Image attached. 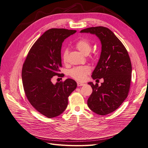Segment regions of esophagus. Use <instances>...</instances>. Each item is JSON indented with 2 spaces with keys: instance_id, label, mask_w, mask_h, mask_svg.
I'll return each mask as SVG.
<instances>
[{
  "instance_id": "esophagus-1",
  "label": "esophagus",
  "mask_w": 148,
  "mask_h": 148,
  "mask_svg": "<svg viewBox=\"0 0 148 148\" xmlns=\"http://www.w3.org/2000/svg\"><path fill=\"white\" fill-rule=\"evenodd\" d=\"M77 85L78 86H84L85 85V84L84 83H81V82H77Z\"/></svg>"
}]
</instances>
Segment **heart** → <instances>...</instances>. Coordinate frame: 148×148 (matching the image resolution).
Returning a JSON list of instances; mask_svg holds the SVG:
<instances>
[{"instance_id":"b5f03b06","label":"heart","mask_w":148,"mask_h":148,"mask_svg":"<svg viewBox=\"0 0 148 148\" xmlns=\"http://www.w3.org/2000/svg\"><path fill=\"white\" fill-rule=\"evenodd\" d=\"M75 47L79 49L81 53L85 55L88 54L92 49L91 43L89 40L86 38H82L79 39L76 43ZM68 50L64 49L62 53V59L63 62L66 63L67 62L68 58ZM91 72V68L88 66H77L72 69L69 71V75L73 79L82 82L86 79V77Z\"/></svg>"}]
</instances>
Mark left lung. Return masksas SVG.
I'll return each mask as SVG.
<instances>
[{
    "label": "left lung",
    "instance_id": "8db88e82",
    "mask_svg": "<svg viewBox=\"0 0 148 148\" xmlns=\"http://www.w3.org/2000/svg\"><path fill=\"white\" fill-rule=\"evenodd\" d=\"M81 32L95 34L101 43L100 58L91 76L94 79L103 78L104 82L100 86L88 82L92 92L87 104L95 114L106 115L117 109L128 96L132 79L131 60L123 43L108 28L97 26Z\"/></svg>",
    "mask_w": 148,
    "mask_h": 148
}]
</instances>
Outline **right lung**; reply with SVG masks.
Masks as SVG:
<instances>
[{
  "mask_svg": "<svg viewBox=\"0 0 148 148\" xmlns=\"http://www.w3.org/2000/svg\"><path fill=\"white\" fill-rule=\"evenodd\" d=\"M76 32L65 29L46 31L34 42L23 66L21 76L25 96L34 109L49 118L64 111L69 96L77 86L72 79L56 84L51 81L53 76L60 75L62 43Z\"/></svg>",
  "mask_w": 148,
  "mask_h": 148,
  "instance_id": "obj_1",
  "label": "right lung"
}]
</instances>
